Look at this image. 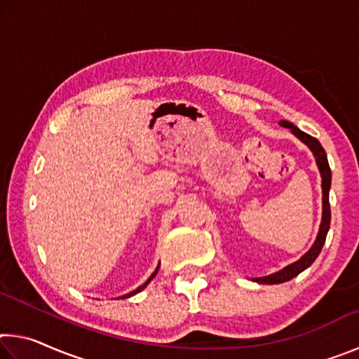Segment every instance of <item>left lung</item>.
<instances>
[{"instance_id":"8db88e82","label":"left lung","mask_w":359,"mask_h":359,"mask_svg":"<svg viewBox=\"0 0 359 359\" xmlns=\"http://www.w3.org/2000/svg\"><path fill=\"white\" fill-rule=\"evenodd\" d=\"M280 125L285 126V128H290L291 131H293V135L299 137L304 144H307L309 147H311V150L313 151L315 158H317V165H318L320 174H321V188H323V218H321V224H320L317 241H315V244L312 245L311 250L304 255V257L299 261H296V263L287 266L285 269L276 272V274L253 278V282L266 283V285H276V283L288 282V280H291V278H294L297 274H301L304 269H307V267L311 266L315 259H317V257L321 252V248H323V244L326 241V234H327V231H330V223H331V208H330L331 168H330V163H327V156H326L325 149L321 147L318 139H315L311 135H307V133L301 131L299 128H297V126H294L293 123H290V121L282 120Z\"/></svg>"}]
</instances>
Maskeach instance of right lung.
I'll list each match as a JSON object with an SVG mask.
<instances>
[{"label":"right lung","instance_id":"1","mask_svg":"<svg viewBox=\"0 0 359 359\" xmlns=\"http://www.w3.org/2000/svg\"><path fill=\"white\" fill-rule=\"evenodd\" d=\"M156 272H158V267H156V271L154 272V274H151V276L149 277V280H147V282H145L144 285H141V287H139L137 290H135V291H131V293H128V294H126V296H123V297H130V296H133V294H136V293H139V291H141V290H144L145 287H147V285H149V282L151 280V278H154V277L156 276Z\"/></svg>","mask_w":359,"mask_h":359}]
</instances>
